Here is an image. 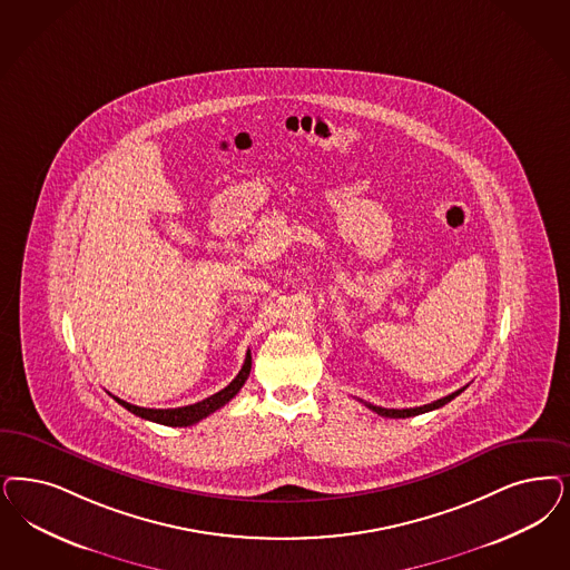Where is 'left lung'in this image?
I'll use <instances>...</instances> for the list:
<instances>
[{
  "label": "left lung",
  "mask_w": 570,
  "mask_h": 570,
  "mask_svg": "<svg viewBox=\"0 0 570 570\" xmlns=\"http://www.w3.org/2000/svg\"><path fill=\"white\" fill-rule=\"evenodd\" d=\"M468 387V385H465ZM465 387H461V390H456V392L449 393L446 397H440V400H435L432 404H425V406H416V409H381V406H374V404H366L371 411H374L376 414H381V416H390V419H406V416H416V414L430 413V411H435V409H442L444 404H449L451 400H454L456 395L461 392H465Z\"/></svg>",
  "instance_id": "obj_1"
}]
</instances>
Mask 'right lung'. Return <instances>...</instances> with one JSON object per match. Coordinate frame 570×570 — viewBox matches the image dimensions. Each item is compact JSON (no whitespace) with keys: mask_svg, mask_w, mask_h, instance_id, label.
<instances>
[{"mask_svg":"<svg viewBox=\"0 0 570 570\" xmlns=\"http://www.w3.org/2000/svg\"><path fill=\"white\" fill-rule=\"evenodd\" d=\"M250 368H253V357H250V352H248L242 371L237 373L236 379L225 390L216 392L215 395H210V397H206L202 402L189 404V406H180V409H142V406L128 404V402H124L119 397H116V402L121 404L126 411L140 416V419L154 421V423H159V425H170V428H187V425H194L197 421L206 419L208 414L215 413L220 406H225L234 395H237V392L242 390V385L246 383Z\"/></svg>","mask_w":570,"mask_h":570,"instance_id":"obj_1","label":"right lung"}]
</instances>
